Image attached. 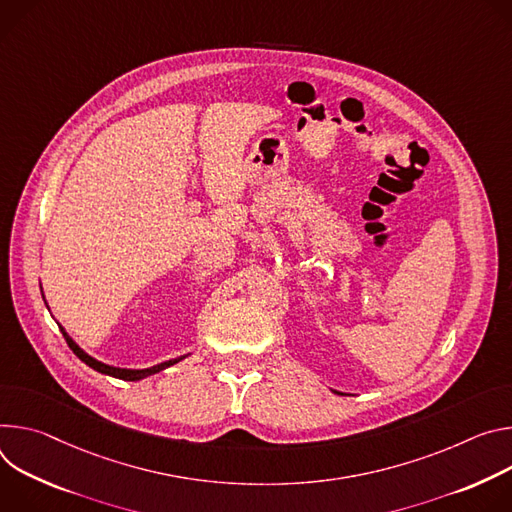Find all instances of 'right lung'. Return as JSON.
I'll list each match as a JSON object with an SVG mask.
<instances>
[{"label": "right lung", "instance_id": "right-lung-1", "mask_svg": "<svg viewBox=\"0 0 512 512\" xmlns=\"http://www.w3.org/2000/svg\"><path fill=\"white\" fill-rule=\"evenodd\" d=\"M61 331H63V335H65V339H67V344H69V348L75 352V356L81 360V362H85L87 366H91L93 370H97V372H101V374H107V376H113V378H122V380H140V378H146V376H150V374H156V372H160V370H164V368H168V366H173V364H177V362H181L185 356H181V358H175V360H168V362H164V364H158V366H152V368H146V370H126V368H113V366H107V364H103V362H97L95 358H91L89 354H85L73 339L65 333V329L61 327Z\"/></svg>", "mask_w": 512, "mask_h": 512}]
</instances>
